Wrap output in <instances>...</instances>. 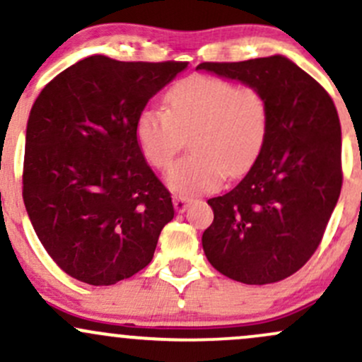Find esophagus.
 Returning a JSON list of instances; mask_svg holds the SVG:
<instances>
[{
    "instance_id": "34e87169",
    "label": "esophagus",
    "mask_w": 362,
    "mask_h": 362,
    "mask_svg": "<svg viewBox=\"0 0 362 362\" xmlns=\"http://www.w3.org/2000/svg\"><path fill=\"white\" fill-rule=\"evenodd\" d=\"M190 201H192V197L184 196V194H175V196H173L175 209H177L178 213L185 211V209H187V206L190 204Z\"/></svg>"
}]
</instances>
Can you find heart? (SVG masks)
<instances>
[{"mask_svg":"<svg viewBox=\"0 0 362 362\" xmlns=\"http://www.w3.org/2000/svg\"><path fill=\"white\" fill-rule=\"evenodd\" d=\"M168 108L146 106L136 139L144 160L168 168L190 137L192 153L175 163L168 185L178 192L214 189L225 173L237 177L259 158L272 125L268 99L256 86L213 75H194L166 93Z\"/></svg>","mask_w":362,"mask_h":362,"instance_id":"b5f03b06","label":"heart"}]
</instances>
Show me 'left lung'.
<instances>
[{"instance_id": "1", "label": "left lung", "mask_w": 362, "mask_h": 362, "mask_svg": "<svg viewBox=\"0 0 362 362\" xmlns=\"http://www.w3.org/2000/svg\"><path fill=\"white\" fill-rule=\"evenodd\" d=\"M199 70L256 86L272 125L259 158L223 196L211 197L213 223L202 249L221 275L247 285L275 284L308 263L323 239L342 189V132L332 98L280 54Z\"/></svg>"}]
</instances>
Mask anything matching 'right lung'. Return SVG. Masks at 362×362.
<instances>
[{
	"mask_svg": "<svg viewBox=\"0 0 362 362\" xmlns=\"http://www.w3.org/2000/svg\"><path fill=\"white\" fill-rule=\"evenodd\" d=\"M187 62L84 58L30 110L22 196L39 240L66 275L113 285L151 263L172 194L139 149L136 120Z\"/></svg>",
	"mask_w": 362,
	"mask_h": 362,
	"instance_id": "1",
	"label": "right lung"
}]
</instances>
